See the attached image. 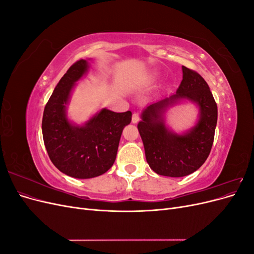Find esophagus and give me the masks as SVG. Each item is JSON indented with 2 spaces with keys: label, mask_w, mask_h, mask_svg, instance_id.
<instances>
[{
  "label": "esophagus",
  "mask_w": 254,
  "mask_h": 254,
  "mask_svg": "<svg viewBox=\"0 0 254 254\" xmlns=\"http://www.w3.org/2000/svg\"><path fill=\"white\" fill-rule=\"evenodd\" d=\"M140 121V114L137 112H134L132 114V123H137Z\"/></svg>",
  "instance_id": "1"
}]
</instances>
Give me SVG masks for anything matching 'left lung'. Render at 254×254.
Listing matches in <instances>:
<instances>
[{
	"instance_id": "1",
	"label": "left lung",
	"mask_w": 254,
	"mask_h": 254,
	"mask_svg": "<svg viewBox=\"0 0 254 254\" xmlns=\"http://www.w3.org/2000/svg\"><path fill=\"white\" fill-rule=\"evenodd\" d=\"M183 79L175 94L149 105L137 124L151 170L161 176L183 177L197 171L209 157L217 124V105L200 74L182 66ZM181 99L196 102L201 110L197 125L186 135H176L164 125L167 106Z\"/></svg>"
}]
</instances>
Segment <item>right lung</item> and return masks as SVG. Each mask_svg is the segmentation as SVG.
Returning a JSON list of instances; mask_svg holds the SVG:
<instances>
[{"label": "right lung", "instance_id": "1", "mask_svg": "<svg viewBox=\"0 0 254 254\" xmlns=\"http://www.w3.org/2000/svg\"><path fill=\"white\" fill-rule=\"evenodd\" d=\"M88 70L87 60L73 64L45 105L42 134L48 155L60 172L78 179L105 174L113 165L123 129L131 122V111L103 109L86 125L74 126L65 106L75 82Z\"/></svg>", "mask_w": 254, "mask_h": 254}]
</instances>
